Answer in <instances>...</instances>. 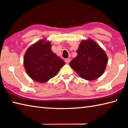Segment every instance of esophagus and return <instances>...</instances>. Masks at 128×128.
Returning a JSON list of instances; mask_svg holds the SVG:
<instances>
[{"instance_id": "1", "label": "esophagus", "mask_w": 128, "mask_h": 128, "mask_svg": "<svg viewBox=\"0 0 128 128\" xmlns=\"http://www.w3.org/2000/svg\"><path fill=\"white\" fill-rule=\"evenodd\" d=\"M70 62V59H66V60H65V62H66V64H69V62Z\"/></svg>"}]
</instances>
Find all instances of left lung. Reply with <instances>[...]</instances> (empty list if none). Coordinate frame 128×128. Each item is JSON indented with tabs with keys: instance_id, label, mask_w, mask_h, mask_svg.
<instances>
[{
	"instance_id": "1",
	"label": "left lung",
	"mask_w": 128,
	"mask_h": 128,
	"mask_svg": "<svg viewBox=\"0 0 128 128\" xmlns=\"http://www.w3.org/2000/svg\"><path fill=\"white\" fill-rule=\"evenodd\" d=\"M77 56L69 66L82 78L96 80L102 75L108 58L103 50L92 40H83L77 50Z\"/></svg>"
}]
</instances>
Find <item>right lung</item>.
<instances>
[{"label": "right lung", "mask_w": 128, "mask_h": 128, "mask_svg": "<svg viewBox=\"0 0 128 128\" xmlns=\"http://www.w3.org/2000/svg\"><path fill=\"white\" fill-rule=\"evenodd\" d=\"M44 41L41 40L29 47L24 58L28 74L40 83L53 78L65 64L64 60L52 51L50 42Z\"/></svg>", "instance_id": "obj_1"}]
</instances>
